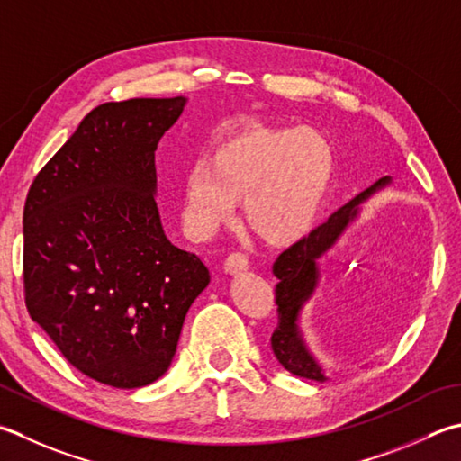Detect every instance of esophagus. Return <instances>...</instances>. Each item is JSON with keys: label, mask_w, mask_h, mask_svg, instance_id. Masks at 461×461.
<instances>
[{"label": "esophagus", "mask_w": 461, "mask_h": 461, "mask_svg": "<svg viewBox=\"0 0 461 461\" xmlns=\"http://www.w3.org/2000/svg\"><path fill=\"white\" fill-rule=\"evenodd\" d=\"M248 266H249L248 256L241 254V251H233V254H230L223 261V269L230 274H240L243 269H248Z\"/></svg>", "instance_id": "esophagus-1"}]
</instances>
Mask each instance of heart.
I'll return each mask as SVG.
<instances>
[{"instance_id":"b5f03b06","label":"heart","mask_w":461,"mask_h":461,"mask_svg":"<svg viewBox=\"0 0 461 461\" xmlns=\"http://www.w3.org/2000/svg\"><path fill=\"white\" fill-rule=\"evenodd\" d=\"M336 176V149L312 128H256L220 143L187 169L184 225L210 238L243 200L246 221L269 241L302 238L318 218Z\"/></svg>"}]
</instances>
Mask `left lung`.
I'll use <instances>...</instances> for the list:
<instances>
[{
  "instance_id": "8db88e82",
  "label": "left lung",
  "mask_w": 461,
  "mask_h": 461,
  "mask_svg": "<svg viewBox=\"0 0 461 461\" xmlns=\"http://www.w3.org/2000/svg\"><path fill=\"white\" fill-rule=\"evenodd\" d=\"M390 182V177L377 179L374 185H369L362 194L356 195L354 200L339 207L336 213H331L326 223L318 225L310 236L295 241L294 246L282 251L276 259L274 276L277 277V326L272 333V349L277 362L290 374L313 382L328 380L321 366L315 362L303 344L300 328H297V318H300L302 305L310 300L315 285H318V259L338 241V238L348 228V223L354 221L359 203H364L369 195L385 187Z\"/></svg>"
}]
</instances>
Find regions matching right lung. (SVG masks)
Masks as SVG:
<instances>
[{
  "label": "right lung",
  "mask_w": 461,
  "mask_h": 461,
  "mask_svg": "<svg viewBox=\"0 0 461 461\" xmlns=\"http://www.w3.org/2000/svg\"><path fill=\"white\" fill-rule=\"evenodd\" d=\"M185 97L97 105L27 192L32 320L92 380L133 390L167 372L189 305L210 284L159 221L156 149Z\"/></svg>",
  "instance_id": "add662e5"
}]
</instances>
